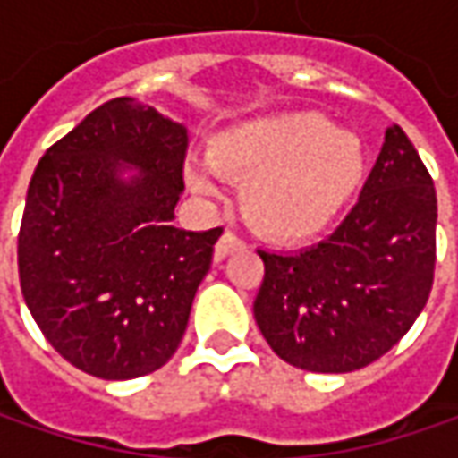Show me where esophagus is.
I'll return each instance as SVG.
<instances>
[{"label":"esophagus","instance_id":"obj_1","mask_svg":"<svg viewBox=\"0 0 458 458\" xmlns=\"http://www.w3.org/2000/svg\"><path fill=\"white\" fill-rule=\"evenodd\" d=\"M239 250H244V242L232 232H224L219 242H216V247H214V255H216V259H224L226 255H234Z\"/></svg>","mask_w":458,"mask_h":458}]
</instances>
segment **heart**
Returning a JSON list of instances; mask_svg holds the SVG:
<instances>
[{
    "label": "heart",
    "instance_id": "b5f03b06",
    "mask_svg": "<svg viewBox=\"0 0 458 458\" xmlns=\"http://www.w3.org/2000/svg\"><path fill=\"white\" fill-rule=\"evenodd\" d=\"M360 134L336 130L316 112L242 119L211 137L208 155L185 157L193 193L219 199L226 181H242V208L275 242L318 237L352 206L367 181Z\"/></svg>",
    "mask_w": 458,
    "mask_h": 458
}]
</instances>
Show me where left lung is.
Listing matches in <instances>:
<instances>
[{
    "instance_id": "1",
    "label": "left lung",
    "mask_w": 458,
    "mask_h": 458,
    "mask_svg": "<svg viewBox=\"0 0 458 458\" xmlns=\"http://www.w3.org/2000/svg\"><path fill=\"white\" fill-rule=\"evenodd\" d=\"M436 188L397 124L385 132L360 201L324 242L262 252L255 321L273 352L306 372H354L390 352L428 301Z\"/></svg>"
}]
</instances>
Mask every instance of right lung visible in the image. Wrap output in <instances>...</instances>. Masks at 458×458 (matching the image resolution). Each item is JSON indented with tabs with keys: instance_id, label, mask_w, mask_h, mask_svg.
<instances>
[{
	"instance_id": "1",
	"label": "right lung",
	"mask_w": 458,
	"mask_h": 458,
	"mask_svg": "<svg viewBox=\"0 0 458 458\" xmlns=\"http://www.w3.org/2000/svg\"><path fill=\"white\" fill-rule=\"evenodd\" d=\"M183 124L132 97L101 104L35 167L17 239L45 339L101 379L160 369L183 339L221 226H173Z\"/></svg>"
}]
</instances>
